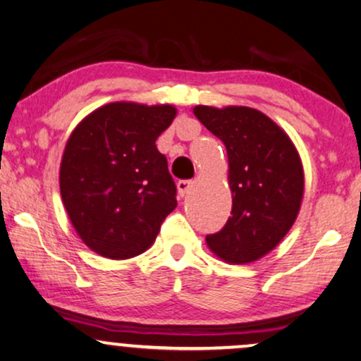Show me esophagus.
Segmentation results:
<instances>
[{"instance_id": "esophagus-1", "label": "esophagus", "mask_w": 361, "mask_h": 361, "mask_svg": "<svg viewBox=\"0 0 361 361\" xmlns=\"http://www.w3.org/2000/svg\"><path fill=\"white\" fill-rule=\"evenodd\" d=\"M176 188H178V193H180V196H185L191 188V181L190 180H178Z\"/></svg>"}]
</instances>
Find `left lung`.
<instances>
[{
    "label": "left lung",
    "mask_w": 361,
    "mask_h": 361,
    "mask_svg": "<svg viewBox=\"0 0 361 361\" xmlns=\"http://www.w3.org/2000/svg\"><path fill=\"white\" fill-rule=\"evenodd\" d=\"M195 116L223 141L228 154L231 216L207 235L209 250L228 263H250L288 233L303 198V168L288 135L253 108L196 106Z\"/></svg>",
    "instance_id": "8db88e82"
}]
</instances>
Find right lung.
Masks as SVG:
<instances>
[{"label": "right lung", "mask_w": 361, "mask_h": 361, "mask_svg": "<svg viewBox=\"0 0 361 361\" xmlns=\"http://www.w3.org/2000/svg\"><path fill=\"white\" fill-rule=\"evenodd\" d=\"M170 104L109 103L76 126L59 170L70 220L93 252L111 259L148 250L176 207V185L154 141L171 125Z\"/></svg>", "instance_id": "right-lung-1"}]
</instances>
